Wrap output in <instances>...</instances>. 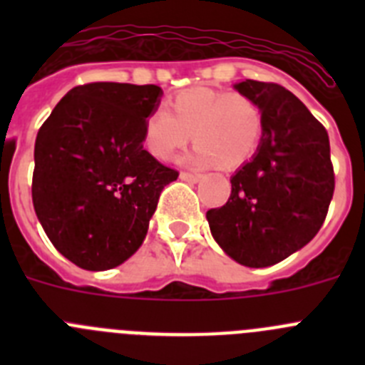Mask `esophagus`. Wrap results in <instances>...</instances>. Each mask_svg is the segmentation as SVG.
Instances as JSON below:
<instances>
[{"mask_svg": "<svg viewBox=\"0 0 365 365\" xmlns=\"http://www.w3.org/2000/svg\"><path fill=\"white\" fill-rule=\"evenodd\" d=\"M179 179H180V180H186V182H197V180L201 179V175H199V173L180 172V173H179Z\"/></svg>", "mask_w": 365, "mask_h": 365, "instance_id": "obj_1", "label": "esophagus"}]
</instances>
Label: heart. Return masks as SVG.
Here are the masks:
<instances>
[{
  "label": "heart",
  "instance_id": "obj_1",
  "mask_svg": "<svg viewBox=\"0 0 365 365\" xmlns=\"http://www.w3.org/2000/svg\"><path fill=\"white\" fill-rule=\"evenodd\" d=\"M172 110L153 109L144 120L143 143L151 157L170 160L192 138L199 144L186 163L235 170L250 160L263 135V113L240 91L192 87L172 100Z\"/></svg>",
  "mask_w": 365,
  "mask_h": 365
}]
</instances>
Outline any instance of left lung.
<instances>
[{
    "label": "left lung",
    "instance_id": "obj_1",
    "mask_svg": "<svg viewBox=\"0 0 365 365\" xmlns=\"http://www.w3.org/2000/svg\"><path fill=\"white\" fill-rule=\"evenodd\" d=\"M235 89L256 100L263 135L256 155L232 175V193L206 212L219 247L245 267L276 265L318 234L334 192L329 135L298 96L270 82Z\"/></svg>",
    "mask_w": 365,
    "mask_h": 365
}]
</instances>
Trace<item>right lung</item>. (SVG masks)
I'll return each mask as SVG.
<instances>
[{
    "label": "right lung",
    "mask_w": 365,
    "mask_h": 365,
    "mask_svg": "<svg viewBox=\"0 0 365 365\" xmlns=\"http://www.w3.org/2000/svg\"><path fill=\"white\" fill-rule=\"evenodd\" d=\"M159 86L93 82L73 87L38 131L32 205L58 252L86 270L133 256L160 192L179 173L143 146Z\"/></svg>",
    "instance_id": "1"
}]
</instances>
